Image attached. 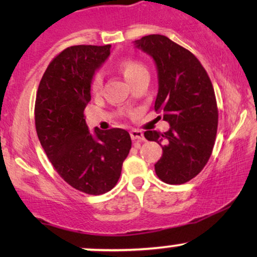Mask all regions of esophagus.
Wrapping results in <instances>:
<instances>
[{
	"label": "esophagus",
	"instance_id": "esophagus-1",
	"mask_svg": "<svg viewBox=\"0 0 257 257\" xmlns=\"http://www.w3.org/2000/svg\"><path fill=\"white\" fill-rule=\"evenodd\" d=\"M131 137L134 141H139V143H141V141L145 140V138H144V134L141 131H137V129H133L131 132Z\"/></svg>",
	"mask_w": 257,
	"mask_h": 257
}]
</instances>
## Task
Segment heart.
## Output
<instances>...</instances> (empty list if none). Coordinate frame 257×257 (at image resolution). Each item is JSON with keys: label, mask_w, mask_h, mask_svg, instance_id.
Here are the masks:
<instances>
[{"label": "heart", "mask_w": 257, "mask_h": 257, "mask_svg": "<svg viewBox=\"0 0 257 257\" xmlns=\"http://www.w3.org/2000/svg\"><path fill=\"white\" fill-rule=\"evenodd\" d=\"M119 71L122 72V75L124 76L126 81L129 83L134 82L138 77H140L144 73H147V69L144 66L143 64L139 63L137 60H132V59H126V60H123L122 63L119 64ZM102 85V76L101 73H96L93 77V81H91V89L93 91H99L100 88Z\"/></svg>", "instance_id": "b5f03b06"}]
</instances>
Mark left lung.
<instances>
[{
	"mask_svg": "<svg viewBox=\"0 0 257 257\" xmlns=\"http://www.w3.org/2000/svg\"><path fill=\"white\" fill-rule=\"evenodd\" d=\"M134 46L155 61V110L170 125L163 134L144 133L163 150L156 174L166 184H185L202 172L213 152L219 118L213 84L198 59L167 36L149 35L134 41Z\"/></svg>",
	"mask_w": 257,
	"mask_h": 257,
	"instance_id": "8db88e82",
	"label": "left lung"
}]
</instances>
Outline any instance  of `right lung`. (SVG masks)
Segmentation results:
<instances>
[{
  "label": "right lung",
  "instance_id": "add662e5",
  "mask_svg": "<svg viewBox=\"0 0 257 257\" xmlns=\"http://www.w3.org/2000/svg\"><path fill=\"white\" fill-rule=\"evenodd\" d=\"M110 49L111 44L64 49L43 73L35 104L37 137L53 167L73 188L94 196L116 186L132 149L124 129L90 133L84 119L91 81Z\"/></svg>",
  "mask_w": 257,
  "mask_h": 257
}]
</instances>
